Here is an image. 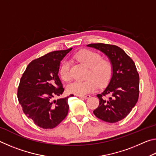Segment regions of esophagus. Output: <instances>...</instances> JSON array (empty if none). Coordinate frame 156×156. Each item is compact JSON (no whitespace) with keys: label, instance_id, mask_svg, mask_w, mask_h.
Here are the masks:
<instances>
[{"label":"esophagus","instance_id":"1","mask_svg":"<svg viewBox=\"0 0 156 156\" xmlns=\"http://www.w3.org/2000/svg\"><path fill=\"white\" fill-rule=\"evenodd\" d=\"M78 97L79 98H82L87 99V98H89L91 97V96H89V95H84V96H80V95H79Z\"/></svg>","mask_w":156,"mask_h":156}]
</instances>
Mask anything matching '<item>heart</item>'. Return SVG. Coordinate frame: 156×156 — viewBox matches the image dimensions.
<instances>
[{"mask_svg": "<svg viewBox=\"0 0 156 156\" xmlns=\"http://www.w3.org/2000/svg\"><path fill=\"white\" fill-rule=\"evenodd\" d=\"M73 58L89 67L87 80H75L67 85V91L80 96L91 93L96 89L98 83L104 85L110 80L113 73V66L109 60L102 59L101 55L91 50H82ZM60 75L63 80L69 81L72 78L71 65L69 60L62 62L60 68Z\"/></svg>", "mask_w": 156, "mask_h": 156, "instance_id": "b5f03b06", "label": "heart"}]
</instances>
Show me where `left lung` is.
<instances>
[{
  "label": "left lung",
  "mask_w": 156,
  "mask_h": 156,
  "mask_svg": "<svg viewBox=\"0 0 156 156\" xmlns=\"http://www.w3.org/2000/svg\"><path fill=\"white\" fill-rule=\"evenodd\" d=\"M87 46L103 52L113 66L109 84L97 95L99 106L94 113L105 122H117L126 117L138 102L140 80L136 65L123 49L116 45L93 43Z\"/></svg>",
  "instance_id": "obj_1"
}]
</instances>
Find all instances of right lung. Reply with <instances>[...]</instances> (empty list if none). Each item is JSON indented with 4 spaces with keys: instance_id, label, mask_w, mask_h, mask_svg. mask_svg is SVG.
Returning a JSON list of instances; mask_svg holds the SVG:
<instances>
[{
    "instance_id": "add662e5",
    "label": "right lung",
    "mask_w": 156,
    "mask_h": 156,
    "mask_svg": "<svg viewBox=\"0 0 156 156\" xmlns=\"http://www.w3.org/2000/svg\"><path fill=\"white\" fill-rule=\"evenodd\" d=\"M72 48L49 52L31 61L20 78L17 96L25 114L43 129H53L67 115L68 98L58 77L60 62Z\"/></svg>"
}]
</instances>
